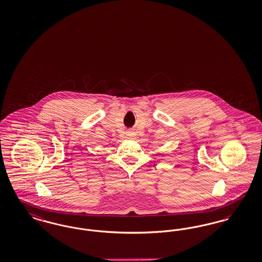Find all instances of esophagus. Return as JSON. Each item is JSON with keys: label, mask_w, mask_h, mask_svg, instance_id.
<instances>
[{"label": "esophagus", "mask_w": 262, "mask_h": 262, "mask_svg": "<svg viewBox=\"0 0 262 262\" xmlns=\"http://www.w3.org/2000/svg\"><path fill=\"white\" fill-rule=\"evenodd\" d=\"M126 136H127L128 138H134V137H135V134H134L133 132H129V133L126 134Z\"/></svg>", "instance_id": "1"}]
</instances>
